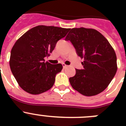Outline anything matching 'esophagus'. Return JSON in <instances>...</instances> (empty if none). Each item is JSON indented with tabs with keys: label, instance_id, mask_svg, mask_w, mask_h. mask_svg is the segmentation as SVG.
I'll return each mask as SVG.
<instances>
[{
	"label": "esophagus",
	"instance_id": "34e87169",
	"mask_svg": "<svg viewBox=\"0 0 126 126\" xmlns=\"http://www.w3.org/2000/svg\"><path fill=\"white\" fill-rule=\"evenodd\" d=\"M62 65H63V67H64V69H65V68H66V67H68V65H65V64H62Z\"/></svg>",
	"mask_w": 126,
	"mask_h": 126
}]
</instances>
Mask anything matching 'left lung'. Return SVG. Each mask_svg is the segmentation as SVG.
Listing matches in <instances>:
<instances>
[{
  "label": "left lung",
  "instance_id": "left-lung-1",
  "mask_svg": "<svg viewBox=\"0 0 126 126\" xmlns=\"http://www.w3.org/2000/svg\"><path fill=\"white\" fill-rule=\"evenodd\" d=\"M65 40H70L77 54L84 61L83 69H76L69 78L72 87L84 96H91L106 89L117 70L113 47L103 34L92 28H72Z\"/></svg>",
  "mask_w": 126,
  "mask_h": 126
}]
</instances>
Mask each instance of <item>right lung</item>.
Returning <instances> with one entry per match:
<instances>
[{
    "instance_id": "add662e5",
    "label": "right lung",
    "mask_w": 126,
    "mask_h": 126,
    "mask_svg": "<svg viewBox=\"0 0 126 126\" xmlns=\"http://www.w3.org/2000/svg\"><path fill=\"white\" fill-rule=\"evenodd\" d=\"M70 28L40 25L30 29L16 42L11 50L9 65L19 86L32 94L44 93L53 86L61 64L45 62L58 41Z\"/></svg>"
}]
</instances>
